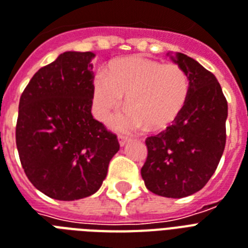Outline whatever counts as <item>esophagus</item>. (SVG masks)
I'll return each instance as SVG.
<instances>
[{"label": "esophagus", "instance_id": "obj_1", "mask_svg": "<svg viewBox=\"0 0 248 248\" xmlns=\"http://www.w3.org/2000/svg\"><path fill=\"white\" fill-rule=\"evenodd\" d=\"M118 139H120V145H121V147H124V145L127 144L128 140H130V139H128L127 137H122V135H120V138H118Z\"/></svg>", "mask_w": 248, "mask_h": 248}]
</instances>
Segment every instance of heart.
<instances>
[{"label":"heart","instance_id":"b5f03b06","mask_svg":"<svg viewBox=\"0 0 248 248\" xmlns=\"http://www.w3.org/2000/svg\"><path fill=\"white\" fill-rule=\"evenodd\" d=\"M94 110L105 117L126 96L130 107L113 118L120 130H131L147 124L162 130L173 124L186 107L190 82L178 65L132 56L113 61L109 74L96 73L92 84Z\"/></svg>","mask_w":248,"mask_h":248}]
</instances>
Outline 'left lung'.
Segmentation results:
<instances>
[{
  "instance_id": "left-lung-1",
  "label": "left lung",
  "mask_w": 248,
  "mask_h": 248,
  "mask_svg": "<svg viewBox=\"0 0 248 248\" xmlns=\"http://www.w3.org/2000/svg\"><path fill=\"white\" fill-rule=\"evenodd\" d=\"M170 58L186 73L190 94L173 124L145 139L140 173L149 191L178 199L202 190L217 169L226 143L228 101L216 77L199 62L183 53Z\"/></svg>"
}]
</instances>
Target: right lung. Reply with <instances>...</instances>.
<instances>
[{
	"label": "right lung",
	"mask_w": 248,
	"mask_h": 248,
	"mask_svg": "<svg viewBox=\"0 0 248 248\" xmlns=\"http://www.w3.org/2000/svg\"><path fill=\"white\" fill-rule=\"evenodd\" d=\"M92 52H65L32 77L19 101L15 130L24 173L56 200L99 190L120 143L91 113Z\"/></svg>",
	"instance_id": "add662e5"
}]
</instances>
